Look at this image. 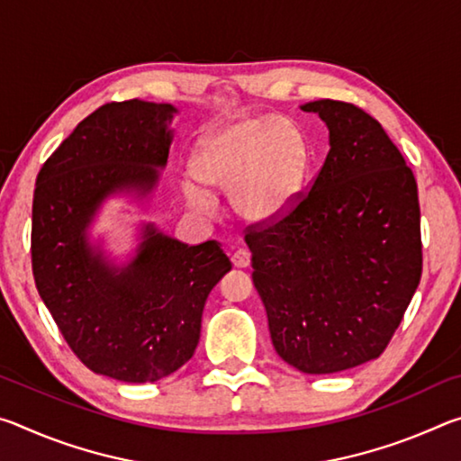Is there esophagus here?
I'll list each match as a JSON object with an SVG mask.
<instances>
[{
  "instance_id": "1",
  "label": "esophagus",
  "mask_w": 461,
  "mask_h": 461,
  "mask_svg": "<svg viewBox=\"0 0 461 461\" xmlns=\"http://www.w3.org/2000/svg\"><path fill=\"white\" fill-rule=\"evenodd\" d=\"M249 258H252V254H249L248 249H244V248L233 249V254H231V262H233V267H236V268H248Z\"/></svg>"
}]
</instances>
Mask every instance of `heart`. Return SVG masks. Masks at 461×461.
Here are the masks:
<instances>
[{
	"instance_id": "heart-1",
	"label": "heart",
	"mask_w": 461,
	"mask_h": 461,
	"mask_svg": "<svg viewBox=\"0 0 461 461\" xmlns=\"http://www.w3.org/2000/svg\"><path fill=\"white\" fill-rule=\"evenodd\" d=\"M194 183L183 191L189 205L213 209V193H230L246 221L268 223L301 199L309 173V148L301 130L278 115H249L199 140L189 160Z\"/></svg>"
}]
</instances>
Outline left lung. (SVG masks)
<instances>
[{
	"label": "left lung",
	"mask_w": 461,
	"mask_h": 461,
	"mask_svg": "<svg viewBox=\"0 0 461 461\" xmlns=\"http://www.w3.org/2000/svg\"><path fill=\"white\" fill-rule=\"evenodd\" d=\"M330 152L286 215L246 233L276 354L305 374L384 352L423 270L417 181L380 123L354 104L301 105Z\"/></svg>",
	"instance_id": "1"
}]
</instances>
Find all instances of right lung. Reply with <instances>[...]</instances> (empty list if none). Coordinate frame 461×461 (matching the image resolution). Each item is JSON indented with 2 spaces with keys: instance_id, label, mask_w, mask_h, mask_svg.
Masks as SVG:
<instances>
[{
  "instance_id": "add662e5",
  "label": "right lung",
  "mask_w": 461,
  "mask_h": 461,
  "mask_svg": "<svg viewBox=\"0 0 461 461\" xmlns=\"http://www.w3.org/2000/svg\"><path fill=\"white\" fill-rule=\"evenodd\" d=\"M176 109L130 99L87 115L36 178L32 272L41 299L75 356L120 382H156L191 360L203 307L231 262L215 240L199 246L142 228L118 267L87 228L109 194L146 199L173 142Z\"/></svg>"
}]
</instances>
